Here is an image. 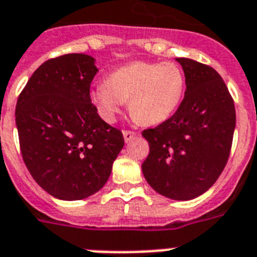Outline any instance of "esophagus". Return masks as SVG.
I'll return each mask as SVG.
<instances>
[{"label":"esophagus","instance_id":"1","mask_svg":"<svg viewBox=\"0 0 257 257\" xmlns=\"http://www.w3.org/2000/svg\"><path fill=\"white\" fill-rule=\"evenodd\" d=\"M122 136H124L125 143H129V141H132L133 139L137 136V133L131 132V131H124V132H122Z\"/></svg>","mask_w":257,"mask_h":257}]
</instances>
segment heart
I'll return each mask as SVG.
<instances>
[{
	"mask_svg": "<svg viewBox=\"0 0 257 257\" xmlns=\"http://www.w3.org/2000/svg\"><path fill=\"white\" fill-rule=\"evenodd\" d=\"M185 77L173 62H133L114 70L106 81L90 90V101L100 116L113 122L124 101L143 125H159L177 110L183 100Z\"/></svg>",
	"mask_w": 257,
	"mask_h": 257,
	"instance_id": "obj_1",
	"label": "heart"
}]
</instances>
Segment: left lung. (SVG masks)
I'll return each mask as SVG.
<instances>
[{"mask_svg":"<svg viewBox=\"0 0 257 257\" xmlns=\"http://www.w3.org/2000/svg\"><path fill=\"white\" fill-rule=\"evenodd\" d=\"M187 90L171 118L143 132L149 155L141 169L160 195L192 200L216 183L227 164L236 126L235 104L220 74L191 58H176Z\"/></svg>","mask_w":257,"mask_h":257,"instance_id":"1","label":"left lung"}]
</instances>
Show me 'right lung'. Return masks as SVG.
Returning a JSON list of instances; mask_svg holds the SVG:
<instances>
[{
	"instance_id": "right-lung-1",
	"label": "right lung",
	"mask_w": 257,
	"mask_h": 257,
	"mask_svg": "<svg viewBox=\"0 0 257 257\" xmlns=\"http://www.w3.org/2000/svg\"><path fill=\"white\" fill-rule=\"evenodd\" d=\"M94 62L78 53L48 60L18 97L22 159L36 183L56 199L82 200L100 191L124 147L122 133L90 101Z\"/></svg>"
}]
</instances>
